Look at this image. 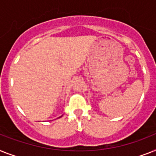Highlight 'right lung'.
<instances>
[{
  "mask_svg": "<svg viewBox=\"0 0 156 156\" xmlns=\"http://www.w3.org/2000/svg\"><path fill=\"white\" fill-rule=\"evenodd\" d=\"M61 116H62V115H61ZM61 116H60V117H61ZM60 117H59V118H60Z\"/></svg>",
  "mask_w": 156,
  "mask_h": 156,
  "instance_id": "add662e5",
  "label": "right lung"
}]
</instances>
